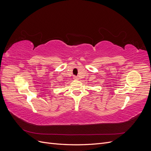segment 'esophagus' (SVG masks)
I'll use <instances>...</instances> for the list:
<instances>
[{
    "instance_id": "34e87169",
    "label": "esophagus",
    "mask_w": 151,
    "mask_h": 151,
    "mask_svg": "<svg viewBox=\"0 0 151 151\" xmlns=\"http://www.w3.org/2000/svg\"><path fill=\"white\" fill-rule=\"evenodd\" d=\"M74 79H76V80H78V77L74 76Z\"/></svg>"
}]
</instances>
